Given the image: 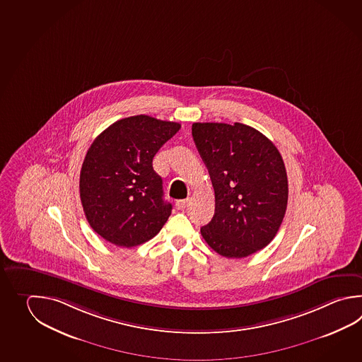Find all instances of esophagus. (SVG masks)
<instances>
[{"instance_id":"34e87169","label":"esophagus","mask_w":362,"mask_h":362,"mask_svg":"<svg viewBox=\"0 0 362 362\" xmlns=\"http://www.w3.org/2000/svg\"><path fill=\"white\" fill-rule=\"evenodd\" d=\"M187 204H188V199H179L175 202V207L177 210H185Z\"/></svg>"}]
</instances>
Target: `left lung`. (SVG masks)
<instances>
[{"label": "left lung", "mask_w": 362, "mask_h": 362, "mask_svg": "<svg viewBox=\"0 0 362 362\" xmlns=\"http://www.w3.org/2000/svg\"><path fill=\"white\" fill-rule=\"evenodd\" d=\"M193 141L215 192V213L201 228L226 258H245L276 236L288 206V175L279 149L251 126L194 122Z\"/></svg>", "instance_id": "left-lung-1"}]
</instances>
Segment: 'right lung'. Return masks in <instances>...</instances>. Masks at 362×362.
Instances as JSON below:
<instances>
[{
  "label": "right lung",
  "instance_id": "obj_1",
  "mask_svg": "<svg viewBox=\"0 0 362 362\" xmlns=\"http://www.w3.org/2000/svg\"><path fill=\"white\" fill-rule=\"evenodd\" d=\"M180 124L138 115L99 134L80 174V197L90 227L121 247L149 241L171 214L153 157Z\"/></svg>",
  "mask_w": 362,
  "mask_h": 362
}]
</instances>
